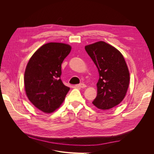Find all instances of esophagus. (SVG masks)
<instances>
[{"mask_svg": "<svg viewBox=\"0 0 154 154\" xmlns=\"http://www.w3.org/2000/svg\"><path fill=\"white\" fill-rule=\"evenodd\" d=\"M77 87H80V88H85L86 87V85L84 84V83H80V84H78L76 85Z\"/></svg>", "mask_w": 154, "mask_h": 154, "instance_id": "obj_1", "label": "esophagus"}]
</instances>
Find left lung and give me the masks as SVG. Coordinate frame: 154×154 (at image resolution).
<instances>
[{
  "label": "left lung",
  "mask_w": 154,
  "mask_h": 154,
  "mask_svg": "<svg viewBox=\"0 0 154 154\" xmlns=\"http://www.w3.org/2000/svg\"><path fill=\"white\" fill-rule=\"evenodd\" d=\"M85 49L100 76L97 96L92 103L101 110L113 108L123 101L129 85L130 74L123 56L103 41L86 45Z\"/></svg>",
  "instance_id": "left-lung-1"
}]
</instances>
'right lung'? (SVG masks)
I'll list each match as a JSON object with an SVG mask.
<instances>
[{
	"instance_id": "right-lung-1",
	"label": "right lung",
	"mask_w": 154,
	"mask_h": 154,
	"mask_svg": "<svg viewBox=\"0 0 154 154\" xmlns=\"http://www.w3.org/2000/svg\"><path fill=\"white\" fill-rule=\"evenodd\" d=\"M71 47L63 43L43 45L32 54L24 73V86L29 100L37 109L51 113L58 109L70 88L60 76L63 60Z\"/></svg>"
}]
</instances>
